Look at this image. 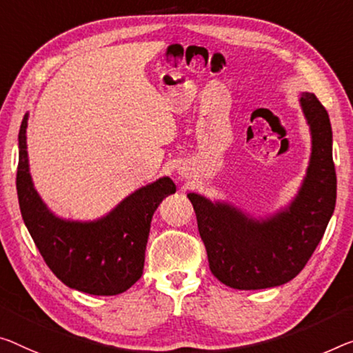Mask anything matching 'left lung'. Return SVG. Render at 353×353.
Returning a JSON list of instances; mask_svg holds the SVG:
<instances>
[{
	"label": "left lung",
	"instance_id": "1",
	"mask_svg": "<svg viewBox=\"0 0 353 353\" xmlns=\"http://www.w3.org/2000/svg\"><path fill=\"white\" fill-rule=\"evenodd\" d=\"M311 131L306 175L289 205L254 218L233 203L189 192L210 270L222 284L259 290L289 283L321 243L336 205L333 132L328 113L312 93H300Z\"/></svg>",
	"mask_w": 353,
	"mask_h": 353
}]
</instances>
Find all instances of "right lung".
<instances>
[{"label": "right lung", "instance_id": "add662e5", "mask_svg": "<svg viewBox=\"0 0 353 353\" xmlns=\"http://www.w3.org/2000/svg\"><path fill=\"white\" fill-rule=\"evenodd\" d=\"M26 113L19 132L17 195L21 218L57 278L90 295H118L143 273L151 218L176 186L169 176L139 188L94 221L59 218L34 189L26 151Z\"/></svg>", "mask_w": 353, "mask_h": 353}]
</instances>
